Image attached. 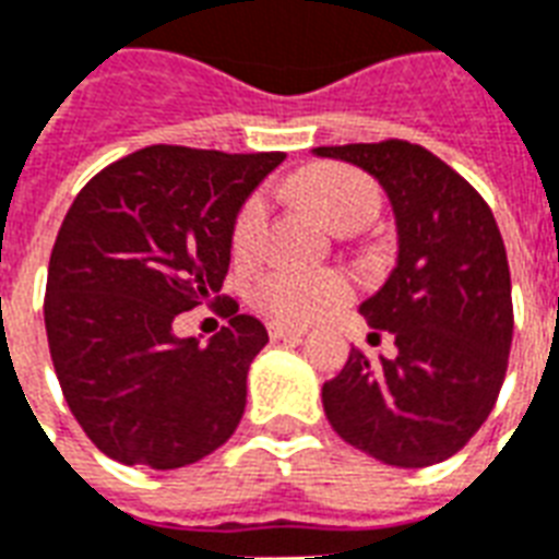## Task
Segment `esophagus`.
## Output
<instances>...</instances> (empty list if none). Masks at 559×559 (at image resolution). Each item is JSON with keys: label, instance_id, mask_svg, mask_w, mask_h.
Segmentation results:
<instances>
[{"label": "esophagus", "instance_id": "esophagus-1", "mask_svg": "<svg viewBox=\"0 0 559 559\" xmlns=\"http://www.w3.org/2000/svg\"><path fill=\"white\" fill-rule=\"evenodd\" d=\"M267 332H271V338L274 341H302L306 335V326H294V323H280V320H271L267 323Z\"/></svg>", "mask_w": 559, "mask_h": 559}]
</instances>
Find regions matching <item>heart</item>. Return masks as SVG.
I'll return each instance as SVG.
<instances>
[{
	"mask_svg": "<svg viewBox=\"0 0 559 559\" xmlns=\"http://www.w3.org/2000/svg\"><path fill=\"white\" fill-rule=\"evenodd\" d=\"M297 189L306 201L320 212V218L332 227L347 224H367L379 210V189L367 175L349 166H314L297 177ZM267 221L265 194H250L241 203L239 215L233 221V253L250 257L257 250ZM353 283L347 274L323 267V271H294L280 267L259 280L257 300L274 318L311 320L320 318L332 306L349 300Z\"/></svg>",
	"mask_w": 559,
	"mask_h": 559,
	"instance_id": "b5f03b06",
	"label": "heart"
}]
</instances>
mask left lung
I'll return each mask as SVG.
<instances>
[{
    "instance_id": "left-lung-1",
    "label": "left lung",
    "mask_w": 559,
    "mask_h": 559,
    "mask_svg": "<svg viewBox=\"0 0 559 559\" xmlns=\"http://www.w3.org/2000/svg\"><path fill=\"white\" fill-rule=\"evenodd\" d=\"M391 198L400 259L382 292L361 302L396 358L349 349L323 384L329 426L349 445L391 466L440 464L490 417L513 341L508 250L481 194L423 145L405 140L323 145Z\"/></svg>"
}]
</instances>
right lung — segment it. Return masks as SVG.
<instances>
[{"label":"right lung","mask_w":559,"mask_h":559,"mask_svg":"<svg viewBox=\"0 0 559 559\" xmlns=\"http://www.w3.org/2000/svg\"><path fill=\"white\" fill-rule=\"evenodd\" d=\"M283 159L151 145L102 168L69 206L43 314L63 400L107 457L177 469L239 426L267 332L221 283L241 203ZM201 301L228 318L206 348L170 329Z\"/></svg>","instance_id":"right-lung-1"}]
</instances>
